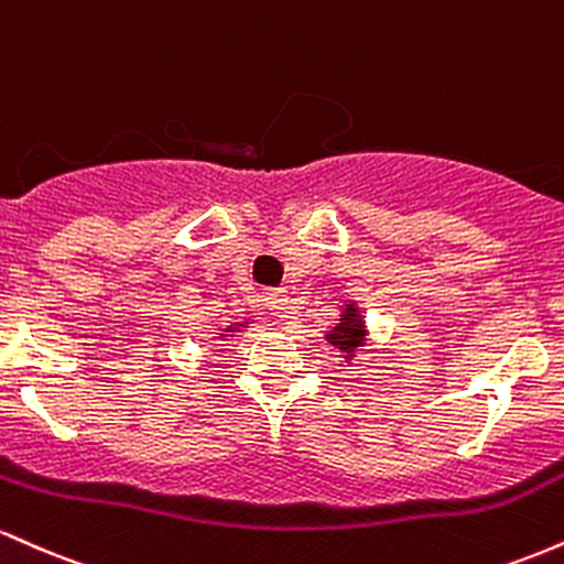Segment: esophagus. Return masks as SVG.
Here are the masks:
<instances>
[{
	"label": "esophagus",
	"mask_w": 564,
	"mask_h": 564,
	"mask_svg": "<svg viewBox=\"0 0 564 564\" xmlns=\"http://www.w3.org/2000/svg\"><path fill=\"white\" fill-rule=\"evenodd\" d=\"M262 302H264V307L270 310V313L278 315V318H289V315L294 313L289 294H286V291H281V289L262 291Z\"/></svg>",
	"instance_id": "34e87169"
}]
</instances>
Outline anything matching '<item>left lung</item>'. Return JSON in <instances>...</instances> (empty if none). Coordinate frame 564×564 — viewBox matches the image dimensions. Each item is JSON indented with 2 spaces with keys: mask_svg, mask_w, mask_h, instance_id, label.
<instances>
[{
  "mask_svg": "<svg viewBox=\"0 0 564 564\" xmlns=\"http://www.w3.org/2000/svg\"><path fill=\"white\" fill-rule=\"evenodd\" d=\"M366 321L364 315H360L358 304L347 302L345 307H341L339 323L326 334V341L339 349V352L345 355V364H349V360L355 358V352H358L360 347H366Z\"/></svg>",
  "mask_w": 564,
  "mask_h": 564,
  "instance_id": "1",
  "label": "left lung"
}]
</instances>
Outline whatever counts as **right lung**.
Masks as SVG:
<instances>
[{
    "instance_id": "add662e5",
    "label": "right lung",
    "mask_w": 564,
    "mask_h": 564,
    "mask_svg": "<svg viewBox=\"0 0 564 564\" xmlns=\"http://www.w3.org/2000/svg\"><path fill=\"white\" fill-rule=\"evenodd\" d=\"M246 323H249V321H243V323H230L228 328H223V332L217 334V339H228V336H232V334H236V332H243V328H246Z\"/></svg>"
}]
</instances>
